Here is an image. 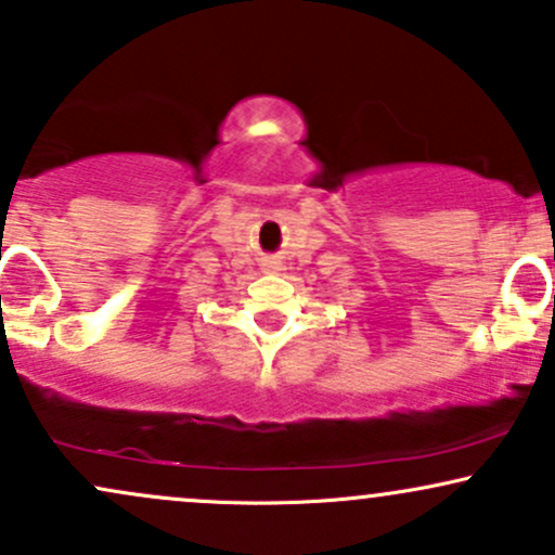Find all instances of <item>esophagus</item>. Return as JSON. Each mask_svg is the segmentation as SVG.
I'll return each instance as SVG.
<instances>
[{
	"instance_id": "obj_1",
	"label": "esophagus",
	"mask_w": 555,
	"mask_h": 555,
	"mask_svg": "<svg viewBox=\"0 0 555 555\" xmlns=\"http://www.w3.org/2000/svg\"><path fill=\"white\" fill-rule=\"evenodd\" d=\"M263 266H266V269H276V263H273V260H266Z\"/></svg>"
}]
</instances>
